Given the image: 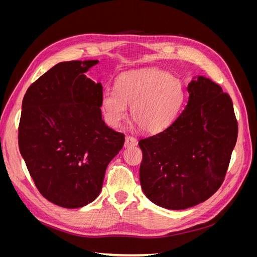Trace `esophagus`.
<instances>
[{"instance_id":"obj_1","label":"esophagus","mask_w":257,"mask_h":257,"mask_svg":"<svg viewBox=\"0 0 257 257\" xmlns=\"http://www.w3.org/2000/svg\"><path fill=\"white\" fill-rule=\"evenodd\" d=\"M138 142L137 139L133 136H126L125 137V143H124V147L125 148H130V147H134V146H137Z\"/></svg>"}]
</instances>
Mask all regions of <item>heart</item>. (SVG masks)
<instances>
[{"instance_id":"obj_1","label":"heart","mask_w":257,"mask_h":257,"mask_svg":"<svg viewBox=\"0 0 257 257\" xmlns=\"http://www.w3.org/2000/svg\"><path fill=\"white\" fill-rule=\"evenodd\" d=\"M185 98L183 83L160 68H145L122 74L114 90H106L100 98L105 120L119 126L132 119L145 133L155 134L166 130L180 113Z\"/></svg>"}]
</instances>
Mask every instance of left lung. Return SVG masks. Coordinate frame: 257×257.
Wrapping results in <instances>:
<instances>
[{"mask_svg": "<svg viewBox=\"0 0 257 257\" xmlns=\"http://www.w3.org/2000/svg\"><path fill=\"white\" fill-rule=\"evenodd\" d=\"M188 92V105L172 125L138 143L145 195L170 210L196 206L219 190L238 136L231 98L219 84L197 76Z\"/></svg>", "mask_w": 257, "mask_h": 257, "instance_id": "obj_1", "label": "left lung"}]
</instances>
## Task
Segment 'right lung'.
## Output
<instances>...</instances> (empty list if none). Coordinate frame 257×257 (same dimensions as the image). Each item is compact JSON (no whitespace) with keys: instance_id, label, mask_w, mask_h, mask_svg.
I'll return each instance as SVG.
<instances>
[{"instance_id":"1","label":"right lung","mask_w":257,"mask_h":257,"mask_svg":"<svg viewBox=\"0 0 257 257\" xmlns=\"http://www.w3.org/2000/svg\"><path fill=\"white\" fill-rule=\"evenodd\" d=\"M97 60L61 62L30 85L22 100L19 150L37 190L54 205L75 209L102 190L124 135L102 119V83L85 73Z\"/></svg>"}]
</instances>
